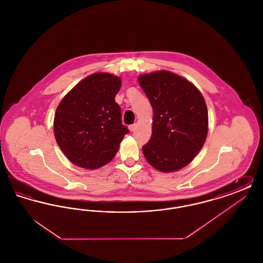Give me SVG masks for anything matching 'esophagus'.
<instances>
[{"label": "esophagus", "mask_w": 263, "mask_h": 263, "mask_svg": "<svg viewBox=\"0 0 263 263\" xmlns=\"http://www.w3.org/2000/svg\"><path fill=\"white\" fill-rule=\"evenodd\" d=\"M136 128H137V124H132V125L129 126V130L131 132H134L136 130Z\"/></svg>", "instance_id": "34e87169"}]
</instances>
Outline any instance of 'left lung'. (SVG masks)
<instances>
[{"instance_id": "1", "label": "left lung", "mask_w": 263, "mask_h": 263, "mask_svg": "<svg viewBox=\"0 0 263 263\" xmlns=\"http://www.w3.org/2000/svg\"><path fill=\"white\" fill-rule=\"evenodd\" d=\"M153 107L152 137L143 154L153 167L173 173L191 163L208 133V110L200 92L187 79L170 71L138 77Z\"/></svg>"}]
</instances>
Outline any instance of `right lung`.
<instances>
[{
  "label": "right lung",
  "mask_w": 263,
  "mask_h": 263,
  "mask_svg": "<svg viewBox=\"0 0 263 263\" xmlns=\"http://www.w3.org/2000/svg\"><path fill=\"white\" fill-rule=\"evenodd\" d=\"M120 88V77L95 73L78 83L57 106L55 139L77 166L97 170L115 157L128 133L114 100Z\"/></svg>",
  "instance_id": "obj_1"
}]
</instances>
